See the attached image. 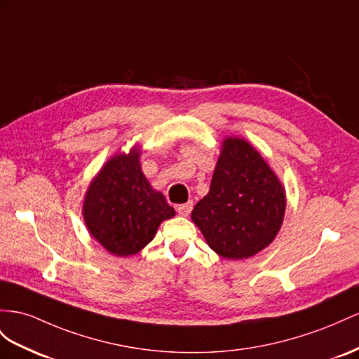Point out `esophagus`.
<instances>
[{
    "label": "esophagus",
    "mask_w": 359,
    "mask_h": 359,
    "mask_svg": "<svg viewBox=\"0 0 359 359\" xmlns=\"http://www.w3.org/2000/svg\"><path fill=\"white\" fill-rule=\"evenodd\" d=\"M192 206H194V205H192V201H188V203L179 205V206H177V212H179L180 215H183V217H187V215L191 214Z\"/></svg>",
    "instance_id": "esophagus-1"
}]
</instances>
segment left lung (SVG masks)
<instances>
[{"label":"left lung","mask_w":359,"mask_h":359,"mask_svg":"<svg viewBox=\"0 0 359 359\" xmlns=\"http://www.w3.org/2000/svg\"><path fill=\"white\" fill-rule=\"evenodd\" d=\"M287 198L280 180L255 147L241 137L223 141L208 194L191 218L222 258L247 259L280 231Z\"/></svg>","instance_id":"1"}]
</instances>
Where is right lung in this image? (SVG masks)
Wrapping results in <instances>:
<instances>
[{
	"mask_svg": "<svg viewBox=\"0 0 359 359\" xmlns=\"http://www.w3.org/2000/svg\"><path fill=\"white\" fill-rule=\"evenodd\" d=\"M140 150L115 154L90 182L83 201L89 233L116 256H130L149 244L162 222L174 217L163 194L141 171Z\"/></svg>",
	"mask_w": 359,
	"mask_h": 359,
	"instance_id": "obj_1",
	"label": "right lung"
}]
</instances>
